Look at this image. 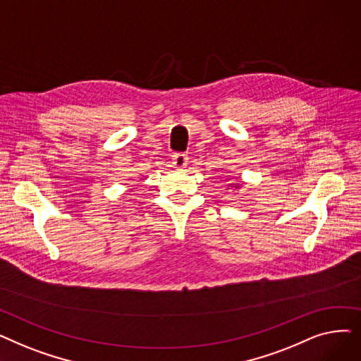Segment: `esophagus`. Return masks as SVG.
Wrapping results in <instances>:
<instances>
[{
	"instance_id": "1",
	"label": "esophagus",
	"mask_w": 361,
	"mask_h": 361,
	"mask_svg": "<svg viewBox=\"0 0 361 361\" xmlns=\"http://www.w3.org/2000/svg\"><path fill=\"white\" fill-rule=\"evenodd\" d=\"M187 162H188L187 155H184V154H174V155H173V164H174V166H177V168H184V166L187 165Z\"/></svg>"
}]
</instances>
